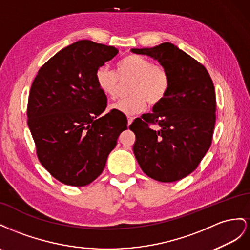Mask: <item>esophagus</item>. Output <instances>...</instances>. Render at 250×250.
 I'll list each match as a JSON object with an SVG mask.
<instances>
[{"label": "esophagus", "instance_id": "obj_1", "mask_svg": "<svg viewBox=\"0 0 250 250\" xmlns=\"http://www.w3.org/2000/svg\"><path fill=\"white\" fill-rule=\"evenodd\" d=\"M133 120H134V118H133V117H131V116H127V125H130L133 123Z\"/></svg>", "mask_w": 250, "mask_h": 250}]
</instances>
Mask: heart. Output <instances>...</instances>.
<instances>
[{"instance_id":"b5f03b06","label":"heart","mask_w":250,"mask_h":250,"mask_svg":"<svg viewBox=\"0 0 250 250\" xmlns=\"http://www.w3.org/2000/svg\"><path fill=\"white\" fill-rule=\"evenodd\" d=\"M119 80H132L130 96L121 98L111 105V109L125 115H134L145 111L147 103L157 105L165 101L170 88V74L162 65L137 54H129L116 67V73L108 67L98 68L95 81L99 90L111 98L117 95Z\"/></svg>"}]
</instances>
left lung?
Returning a JSON list of instances; mask_svg holds the SVG:
<instances>
[{
    "instance_id": "left-lung-1",
    "label": "left lung",
    "mask_w": 250,
    "mask_h": 250,
    "mask_svg": "<svg viewBox=\"0 0 250 250\" xmlns=\"http://www.w3.org/2000/svg\"><path fill=\"white\" fill-rule=\"evenodd\" d=\"M132 52L158 61L172 80L165 101L129 126L136 136L134 155L153 179L181 180L194 172L211 146L216 124L212 81L202 63L170 42Z\"/></svg>"
}]
</instances>
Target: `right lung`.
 I'll use <instances>...</instances> for the list:
<instances>
[{
    "label": "right lung",
    "instance_id": "1",
    "mask_svg": "<svg viewBox=\"0 0 250 250\" xmlns=\"http://www.w3.org/2000/svg\"><path fill=\"white\" fill-rule=\"evenodd\" d=\"M115 47L83 40L61 50L39 70L27 116L42 166L60 182L84 187L103 173L127 120L104 114L106 96L95 73L115 58Z\"/></svg>",
    "mask_w": 250,
    "mask_h": 250
}]
</instances>
